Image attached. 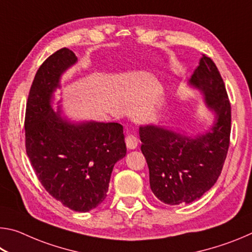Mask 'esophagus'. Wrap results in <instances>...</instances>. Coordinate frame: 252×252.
Wrapping results in <instances>:
<instances>
[{
    "instance_id": "obj_1",
    "label": "esophagus",
    "mask_w": 252,
    "mask_h": 252,
    "mask_svg": "<svg viewBox=\"0 0 252 252\" xmlns=\"http://www.w3.org/2000/svg\"><path fill=\"white\" fill-rule=\"evenodd\" d=\"M126 143L127 149H130V150H134V149L138 147V139H136L134 135L130 134L126 138Z\"/></svg>"
}]
</instances>
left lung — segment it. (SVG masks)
I'll use <instances>...</instances> for the list:
<instances>
[{
  "label": "left lung",
  "instance_id": "left-lung-1",
  "mask_svg": "<svg viewBox=\"0 0 252 252\" xmlns=\"http://www.w3.org/2000/svg\"><path fill=\"white\" fill-rule=\"evenodd\" d=\"M202 97L213 121L200 132H185L162 125L139 126L141 151L146 158L150 188L170 206L197 201L215 185L227 157L231 106L218 69L202 55L189 80Z\"/></svg>",
  "mask_w": 252,
  "mask_h": 252
}]
</instances>
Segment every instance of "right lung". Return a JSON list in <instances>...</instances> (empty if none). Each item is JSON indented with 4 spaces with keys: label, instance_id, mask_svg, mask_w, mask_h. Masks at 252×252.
<instances>
[{
    "label": "right lung",
    "instance_id": "1",
    "mask_svg": "<svg viewBox=\"0 0 252 252\" xmlns=\"http://www.w3.org/2000/svg\"><path fill=\"white\" fill-rule=\"evenodd\" d=\"M76 62L63 48L37 70L27 103L25 146L44 189L71 210L88 212L104 201L114 164L126 157V147L121 125L72 120L62 100L55 102L62 75Z\"/></svg>",
    "mask_w": 252,
    "mask_h": 252
}]
</instances>
